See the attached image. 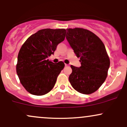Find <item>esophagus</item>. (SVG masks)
<instances>
[{"instance_id": "34e87169", "label": "esophagus", "mask_w": 127, "mask_h": 127, "mask_svg": "<svg viewBox=\"0 0 127 127\" xmlns=\"http://www.w3.org/2000/svg\"><path fill=\"white\" fill-rule=\"evenodd\" d=\"M65 66H68V64H65Z\"/></svg>"}]
</instances>
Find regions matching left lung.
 Wrapping results in <instances>:
<instances>
[{
	"label": "left lung",
	"instance_id": "obj_1",
	"mask_svg": "<svg viewBox=\"0 0 127 127\" xmlns=\"http://www.w3.org/2000/svg\"><path fill=\"white\" fill-rule=\"evenodd\" d=\"M66 31L67 41L81 62L79 68L71 65L72 72L69 81L79 93H93L108 75L110 60L105 46L99 37L87 30L75 28Z\"/></svg>",
	"mask_w": 127,
	"mask_h": 127
}]
</instances>
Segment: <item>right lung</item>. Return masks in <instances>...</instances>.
Instances as JSON below:
<instances>
[{
    "label": "right lung",
    "mask_w": 127,
    "mask_h": 127,
    "mask_svg": "<svg viewBox=\"0 0 127 127\" xmlns=\"http://www.w3.org/2000/svg\"><path fill=\"white\" fill-rule=\"evenodd\" d=\"M66 35L65 29L40 30L28 37L18 56L16 73L23 87L30 93L41 96L54 87L65 64L47 59L54 54L58 44Z\"/></svg>",
    "instance_id": "right-lung-1"
}]
</instances>
